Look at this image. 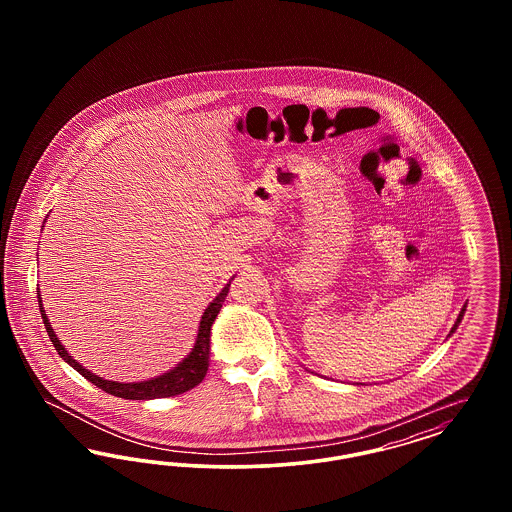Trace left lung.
Here are the masks:
<instances>
[{"mask_svg":"<svg viewBox=\"0 0 512 512\" xmlns=\"http://www.w3.org/2000/svg\"><path fill=\"white\" fill-rule=\"evenodd\" d=\"M463 315H464V309H463V311H461V315H459V318H457V322H455V326H453V328H451V332H455V330H457V326H459V322H461V318H463Z\"/></svg>","mask_w":512,"mask_h":512,"instance_id":"left-lung-1","label":"left lung"}]
</instances>
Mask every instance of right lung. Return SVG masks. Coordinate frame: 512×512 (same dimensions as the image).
I'll return each mask as SVG.
<instances>
[{
  "label": "right lung",
  "instance_id": "add662e5",
  "mask_svg": "<svg viewBox=\"0 0 512 512\" xmlns=\"http://www.w3.org/2000/svg\"><path fill=\"white\" fill-rule=\"evenodd\" d=\"M230 282L222 288V292L213 299V303L205 309L201 322H199V330H197V338H195L194 349L192 353L180 363L174 366L169 372H165L163 376H157L153 380L146 382H136V384H121V382H111V380H103L96 374H92L90 370H86L80 363H76L73 357L65 351V347L61 345V341L57 340L51 324H49L46 311L42 307V299L38 295V305H40V315L44 318V326L48 330L49 340L53 343V347L57 349V353L61 355V359H65V363L73 366L76 372H80L88 382H92L94 386H98L99 390L105 393H111L115 397L122 399H159V397H172V395H180L184 391L195 388L207 374L209 368V338H211V326L215 322V318L219 315L220 307L228 295Z\"/></svg>",
  "mask_w": 512,
  "mask_h": 512
}]
</instances>
